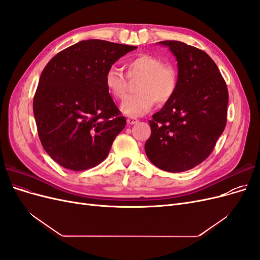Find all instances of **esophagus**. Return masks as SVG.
<instances>
[{"label":"esophagus","instance_id":"34e87169","mask_svg":"<svg viewBox=\"0 0 260 260\" xmlns=\"http://www.w3.org/2000/svg\"><path fill=\"white\" fill-rule=\"evenodd\" d=\"M139 120L137 119V118H135V117H129L128 119H127V123L128 124H135V123H137Z\"/></svg>","mask_w":260,"mask_h":260}]
</instances>
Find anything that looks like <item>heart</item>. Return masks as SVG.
Segmentation results:
<instances>
[{
	"label": "heart",
	"instance_id": "1",
	"mask_svg": "<svg viewBox=\"0 0 260 260\" xmlns=\"http://www.w3.org/2000/svg\"><path fill=\"white\" fill-rule=\"evenodd\" d=\"M130 77L141 76L136 95L125 98L120 111L129 117H140L153 108L155 101L160 105L166 104L178 88V77L175 68L162 64L153 55L140 54L125 62ZM104 84L107 92L116 100H121L127 91V80L119 69L109 67L104 75Z\"/></svg>",
	"mask_w": 260,
	"mask_h": 260
}]
</instances>
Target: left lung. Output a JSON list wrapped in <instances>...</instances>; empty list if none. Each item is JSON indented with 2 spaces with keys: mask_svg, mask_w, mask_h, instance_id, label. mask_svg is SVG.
Listing matches in <instances>:
<instances>
[{
  "mask_svg": "<svg viewBox=\"0 0 260 260\" xmlns=\"http://www.w3.org/2000/svg\"><path fill=\"white\" fill-rule=\"evenodd\" d=\"M157 44L168 48L177 59L178 88L148 121L152 132L145 153L161 170H190L207 158L222 135L229 93L205 52L179 41Z\"/></svg>",
  "mask_w": 260,
  "mask_h": 260,
  "instance_id": "1",
  "label": "left lung"
}]
</instances>
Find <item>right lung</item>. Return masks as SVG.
I'll use <instances>...</instances> for the list:
<instances>
[{"label":"right lung","mask_w":260,"mask_h":260,"mask_svg":"<svg viewBox=\"0 0 260 260\" xmlns=\"http://www.w3.org/2000/svg\"><path fill=\"white\" fill-rule=\"evenodd\" d=\"M137 46L83 40L48 62L34 115L45 152L61 167L82 171L103 161L125 125L104 84L106 70Z\"/></svg>","instance_id":"right-lung-1"}]
</instances>
